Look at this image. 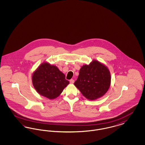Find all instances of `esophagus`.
<instances>
[{"label": "esophagus", "mask_w": 145, "mask_h": 145, "mask_svg": "<svg viewBox=\"0 0 145 145\" xmlns=\"http://www.w3.org/2000/svg\"><path fill=\"white\" fill-rule=\"evenodd\" d=\"M69 82L71 84H73V83H74V80H73V79H71L70 80H69Z\"/></svg>", "instance_id": "34e87169"}]
</instances>
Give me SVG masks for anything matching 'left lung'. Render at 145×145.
Segmentation results:
<instances>
[{"label": "left lung", "mask_w": 145, "mask_h": 145, "mask_svg": "<svg viewBox=\"0 0 145 145\" xmlns=\"http://www.w3.org/2000/svg\"><path fill=\"white\" fill-rule=\"evenodd\" d=\"M111 75L108 67L97 60L83 66L74 85L84 96L95 100L104 96L110 86Z\"/></svg>", "instance_id": "obj_1"}]
</instances>
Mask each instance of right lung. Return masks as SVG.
<instances>
[{
    "mask_svg": "<svg viewBox=\"0 0 145 145\" xmlns=\"http://www.w3.org/2000/svg\"><path fill=\"white\" fill-rule=\"evenodd\" d=\"M32 82L40 95L50 99L59 96L69 83L56 66L48 62L42 63L33 73Z\"/></svg>",
    "mask_w": 145,
    "mask_h": 145,
    "instance_id": "right-lung-1",
    "label": "right lung"
}]
</instances>
